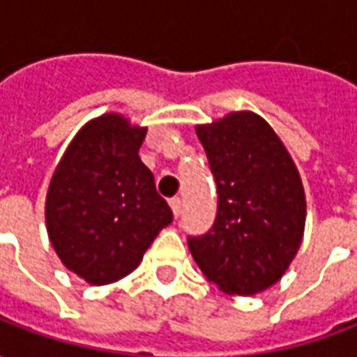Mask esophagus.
<instances>
[{
    "mask_svg": "<svg viewBox=\"0 0 357 357\" xmlns=\"http://www.w3.org/2000/svg\"><path fill=\"white\" fill-rule=\"evenodd\" d=\"M170 206H172V212H174V216L179 218V214H181V199H179V197L170 199Z\"/></svg>",
    "mask_w": 357,
    "mask_h": 357,
    "instance_id": "1",
    "label": "esophagus"
}]
</instances>
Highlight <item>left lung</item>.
Here are the masks:
<instances>
[{
    "label": "left lung",
    "mask_w": 357,
    "mask_h": 357,
    "mask_svg": "<svg viewBox=\"0 0 357 357\" xmlns=\"http://www.w3.org/2000/svg\"><path fill=\"white\" fill-rule=\"evenodd\" d=\"M218 189L214 225L187 245L204 277L227 294L275 284L296 256L306 197L289 151L250 110L197 126Z\"/></svg>",
    "instance_id": "1"
}]
</instances>
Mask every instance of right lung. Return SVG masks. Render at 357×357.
Instances as JSON below:
<instances>
[{"instance_id": "obj_1", "label": "right lung", "mask_w": 357, "mask_h": 357, "mask_svg": "<svg viewBox=\"0 0 357 357\" xmlns=\"http://www.w3.org/2000/svg\"><path fill=\"white\" fill-rule=\"evenodd\" d=\"M147 128L109 112L82 128L53 174L45 224L55 252L89 284L132 273L172 224L168 202L139 158Z\"/></svg>"}]
</instances>
